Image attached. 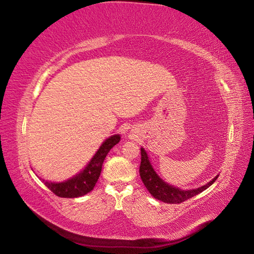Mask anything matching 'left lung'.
<instances>
[{"instance_id":"8db88e82","label":"left lung","mask_w":254,"mask_h":254,"mask_svg":"<svg viewBox=\"0 0 254 254\" xmlns=\"http://www.w3.org/2000/svg\"><path fill=\"white\" fill-rule=\"evenodd\" d=\"M139 171L140 177L142 179L144 186L147 187L150 194L156 199L165 201V203L168 204H180L185 200L191 198V197H194L197 194H199V192L204 191L205 189H207L218 177V176H216L213 180H210L208 184H206L203 187L190 189V190H182V189L176 188L171 186V185L165 183L159 177L149 161L147 152L142 148H141V163Z\"/></svg>"}]
</instances>
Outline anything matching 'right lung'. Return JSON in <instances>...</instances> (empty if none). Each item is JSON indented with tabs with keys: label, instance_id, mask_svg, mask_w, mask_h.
<instances>
[{
	"label": "right lung",
	"instance_id": "right-lung-1",
	"mask_svg": "<svg viewBox=\"0 0 254 254\" xmlns=\"http://www.w3.org/2000/svg\"><path fill=\"white\" fill-rule=\"evenodd\" d=\"M121 137L120 135H113L107 139L104 143L101 145L95 156L92 158L87 167L76 175L71 179H68L67 182L63 183H51L47 180H42L47 187L54 192L56 196L64 197V198H75V197H80L92 191L94 186H95L98 177H100L102 171V165L104 162V159L107 156L110 150L114 147L115 144L119 143Z\"/></svg>",
	"mask_w": 254,
	"mask_h": 254
}]
</instances>
